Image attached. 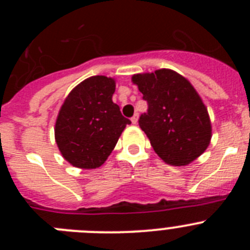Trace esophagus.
Returning a JSON list of instances; mask_svg holds the SVG:
<instances>
[{"label": "esophagus", "mask_w": 250, "mask_h": 250, "mask_svg": "<svg viewBox=\"0 0 250 250\" xmlns=\"http://www.w3.org/2000/svg\"><path fill=\"white\" fill-rule=\"evenodd\" d=\"M138 120H139V115L135 114V115H134V116H132V118H131V123L134 124V125H136V124H138Z\"/></svg>", "instance_id": "34e87169"}]
</instances>
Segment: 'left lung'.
<instances>
[{"instance_id":"left-lung-1","label":"left lung","mask_w":250,"mask_h":250,"mask_svg":"<svg viewBox=\"0 0 250 250\" xmlns=\"http://www.w3.org/2000/svg\"><path fill=\"white\" fill-rule=\"evenodd\" d=\"M131 81L149 104L139 125L161 160L185 167L199 158L210 144L211 123L190 81L170 68L135 74Z\"/></svg>"}]
</instances>
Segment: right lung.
<instances>
[{"label":"right lung","mask_w":250,"mask_h":250,"mask_svg":"<svg viewBox=\"0 0 250 250\" xmlns=\"http://www.w3.org/2000/svg\"><path fill=\"white\" fill-rule=\"evenodd\" d=\"M116 81L91 76L66 96L55 123V140L72 167L96 169L109 158L121 132L131 124L112 103Z\"/></svg>","instance_id":"add662e5"}]
</instances>
